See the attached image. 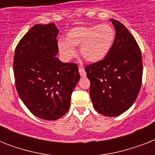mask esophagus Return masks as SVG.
Here are the masks:
<instances>
[{
	"mask_svg": "<svg viewBox=\"0 0 155 155\" xmlns=\"http://www.w3.org/2000/svg\"><path fill=\"white\" fill-rule=\"evenodd\" d=\"M79 71H80V76H81V77H85V76H86V71H85V70L82 68V67H80V68H79Z\"/></svg>",
	"mask_w": 155,
	"mask_h": 155,
	"instance_id": "obj_1",
	"label": "esophagus"
}]
</instances>
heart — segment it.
Returning <instances> with one entry per match:
<instances>
[{
    "label": "heart",
    "mask_w": 155,
    "mask_h": 155,
    "mask_svg": "<svg viewBox=\"0 0 155 155\" xmlns=\"http://www.w3.org/2000/svg\"><path fill=\"white\" fill-rule=\"evenodd\" d=\"M115 30L109 24L84 25L73 28L67 35V42H58V49L65 59L75 55V47L90 63L102 60L110 51L115 40Z\"/></svg>",
    "instance_id": "obj_1"
}]
</instances>
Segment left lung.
Returning <instances> with one entry per match:
<instances>
[{
  "mask_svg": "<svg viewBox=\"0 0 155 155\" xmlns=\"http://www.w3.org/2000/svg\"><path fill=\"white\" fill-rule=\"evenodd\" d=\"M116 30L110 51L97 63L85 67L90 80V97L95 109L104 116L116 117L132 106L142 80L140 47L122 23L110 19Z\"/></svg>",
  "mask_w": 155,
  "mask_h": 155,
  "instance_id": "1",
  "label": "left lung"
}]
</instances>
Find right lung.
I'll return each instance as SVG.
<instances>
[{
	"label": "right lung",
	"mask_w": 155,
	"mask_h": 155,
	"mask_svg": "<svg viewBox=\"0 0 155 155\" xmlns=\"http://www.w3.org/2000/svg\"><path fill=\"white\" fill-rule=\"evenodd\" d=\"M58 33L54 23L35 25L19 41L13 58L19 97L30 113L47 120L68 112L80 79L76 63H63L55 57Z\"/></svg>",
	"instance_id": "1"
}]
</instances>
